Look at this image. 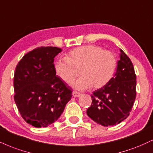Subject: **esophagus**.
Listing matches in <instances>:
<instances>
[{"label":"esophagus","instance_id":"34e87169","mask_svg":"<svg viewBox=\"0 0 153 153\" xmlns=\"http://www.w3.org/2000/svg\"><path fill=\"white\" fill-rule=\"evenodd\" d=\"M80 93H78V92H77V91H73V96L74 97H79V96H80Z\"/></svg>","mask_w":153,"mask_h":153}]
</instances>
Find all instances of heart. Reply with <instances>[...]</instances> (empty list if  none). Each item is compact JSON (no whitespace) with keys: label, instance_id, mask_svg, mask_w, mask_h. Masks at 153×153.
Segmentation results:
<instances>
[{"label":"heart","instance_id":"b5f03b06","mask_svg":"<svg viewBox=\"0 0 153 153\" xmlns=\"http://www.w3.org/2000/svg\"><path fill=\"white\" fill-rule=\"evenodd\" d=\"M116 59L113 53L94 45H83L71 50L66 58H59L54 63L56 75L66 83H71L79 68L80 77L73 83L78 90L102 88L113 76Z\"/></svg>","mask_w":153,"mask_h":153}]
</instances>
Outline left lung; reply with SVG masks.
<instances>
[{"label":"left lung","instance_id":"1","mask_svg":"<svg viewBox=\"0 0 153 153\" xmlns=\"http://www.w3.org/2000/svg\"><path fill=\"white\" fill-rule=\"evenodd\" d=\"M91 97L87 115L101 126H115L129 116L136 97V75L131 60L121 49L114 77Z\"/></svg>","mask_w":153,"mask_h":153}]
</instances>
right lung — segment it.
Instances as JSON below:
<instances>
[{
	"label": "right lung",
	"instance_id": "1",
	"mask_svg": "<svg viewBox=\"0 0 153 153\" xmlns=\"http://www.w3.org/2000/svg\"><path fill=\"white\" fill-rule=\"evenodd\" d=\"M62 50L40 47L24 56L16 68L14 100L25 122L45 128L60 117L72 91L54 71V58Z\"/></svg>",
	"mask_w": 153,
	"mask_h": 153
}]
</instances>
